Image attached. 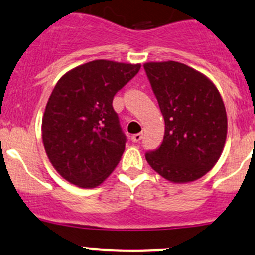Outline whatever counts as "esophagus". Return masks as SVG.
<instances>
[{"label": "esophagus", "mask_w": 255, "mask_h": 255, "mask_svg": "<svg viewBox=\"0 0 255 255\" xmlns=\"http://www.w3.org/2000/svg\"><path fill=\"white\" fill-rule=\"evenodd\" d=\"M142 140V133H136V135H132L131 136V141L135 143L140 142V141Z\"/></svg>", "instance_id": "esophagus-1"}]
</instances>
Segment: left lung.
<instances>
[{"instance_id": "obj_1", "label": "left lung", "mask_w": 255, "mask_h": 255, "mask_svg": "<svg viewBox=\"0 0 255 255\" xmlns=\"http://www.w3.org/2000/svg\"><path fill=\"white\" fill-rule=\"evenodd\" d=\"M143 67L166 125L161 146L146 152L147 162L169 182L199 179L216 164L226 142L221 96L206 76L180 62Z\"/></svg>"}]
</instances>
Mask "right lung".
Wrapping results in <instances>:
<instances>
[{
    "label": "right lung",
    "mask_w": 255,
    "mask_h": 255,
    "mask_svg": "<svg viewBox=\"0 0 255 255\" xmlns=\"http://www.w3.org/2000/svg\"><path fill=\"white\" fill-rule=\"evenodd\" d=\"M141 65L94 60L56 83L43 118V142L60 175L81 188H96L118 166L127 143L114 96Z\"/></svg>",
    "instance_id": "add662e5"
}]
</instances>
